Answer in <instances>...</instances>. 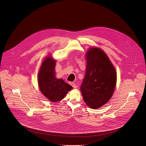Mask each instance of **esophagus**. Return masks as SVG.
Segmentation results:
<instances>
[{
  "mask_svg": "<svg viewBox=\"0 0 146 146\" xmlns=\"http://www.w3.org/2000/svg\"><path fill=\"white\" fill-rule=\"evenodd\" d=\"M70 84L74 88H77V86H76V85L74 84V82H70Z\"/></svg>",
  "mask_w": 146,
  "mask_h": 146,
  "instance_id": "34e87169",
  "label": "esophagus"
}]
</instances>
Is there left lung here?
Returning a JSON list of instances; mask_svg holds the SVG:
<instances>
[{"instance_id": "left-lung-1", "label": "left lung", "mask_w": 146, "mask_h": 146, "mask_svg": "<svg viewBox=\"0 0 146 146\" xmlns=\"http://www.w3.org/2000/svg\"><path fill=\"white\" fill-rule=\"evenodd\" d=\"M85 77L80 87L82 98L91 109H98L111 98L116 85L114 67L103 51L89 49L87 54Z\"/></svg>"}]
</instances>
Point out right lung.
Wrapping results in <instances>:
<instances>
[{"instance_id": "1", "label": "right lung", "mask_w": 146, "mask_h": 146, "mask_svg": "<svg viewBox=\"0 0 146 146\" xmlns=\"http://www.w3.org/2000/svg\"><path fill=\"white\" fill-rule=\"evenodd\" d=\"M55 60L50 56L47 57L43 62L38 75L40 90L52 102L62 100L68 92L73 88L62 79H57L55 77Z\"/></svg>"}]
</instances>
